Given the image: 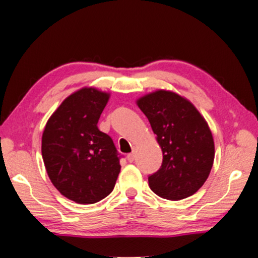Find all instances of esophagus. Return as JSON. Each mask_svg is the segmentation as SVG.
I'll return each instance as SVG.
<instances>
[{
    "instance_id": "34e87169",
    "label": "esophagus",
    "mask_w": 258,
    "mask_h": 258,
    "mask_svg": "<svg viewBox=\"0 0 258 258\" xmlns=\"http://www.w3.org/2000/svg\"><path fill=\"white\" fill-rule=\"evenodd\" d=\"M135 153H132V154H128V156H126V160H128L130 163H133L134 161H135Z\"/></svg>"
}]
</instances>
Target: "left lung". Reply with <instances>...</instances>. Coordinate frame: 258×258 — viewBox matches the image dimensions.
<instances>
[{
	"instance_id": "8db88e82",
	"label": "left lung",
	"mask_w": 258,
	"mask_h": 258,
	"mask_svg": "<svg viewBox=\"0 0 258 258\" xmlns=\"http://www.w3.org/2000/svg\"><path fill=\"white\" fill-rule=\"evenodd\" d=\"M136 104L149 119L163 153L160 170L148 177L150 189L170 201L194 195L207 181L215 158L206 118L191 102L170 90L153 91Z\"/></svg>"
}]
</instances>
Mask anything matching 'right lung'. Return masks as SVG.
<instances>
[{
  "mask_svg": "<svg viewBox=\"0 0 258 258\" xmlns=\"http://www.w3.org/2000/svg\"><path fill=\"white\" fill-rule=\"evenodd\" d=\"M110 94L83 87L52 112L42 134L50 181L68 200L93 204L114 189L121 164L111 137L97 126Z\"/></svg>",
  "mask_w": 258,
  "mask_h": 258,
  "instance_id": "add662e5",
  "label": "right lung"
}]
</instances>
